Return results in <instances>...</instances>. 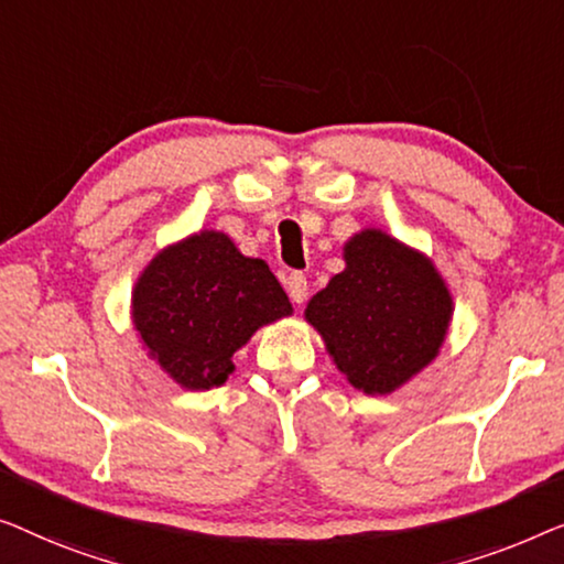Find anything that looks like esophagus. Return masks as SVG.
<instances>
[{
    "label": "esophagus",
    "instance_id": "esophagus-1",
    "mask_svg": "<svg viewBox=\"0 0 564 564\" xmlns=\"http://www.w3.org/2000/svg\"><path fill=\"white\" fill-rule=\"evenodd\" d=\"M285 291H289V296L293 304H304L306 296H308V283H306V275L301 273H291L289 279H285Z\"/></svg>",
    "mask_w": 564,
    "mask_h": 564
}]
</instances>
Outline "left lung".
Wrapping results in <instances>:
<instances>
[{"label":"left lung","mask_w":564,"mask_h":564,"mask_svg":"<svg viewBox=\"0 0 564 564\" xmlns=\"http://www.w3.org/2000/svg\"><path fill=\"white\" fill-rule=\"evenodd\" d=\"M343 258L345 271L308 299L304 319L347 383L393 393L437 360L455 314L449 285L426 252L378 227L355 232Z\"/></svg>","instance_id":"left-lung-1"}]
</instances>
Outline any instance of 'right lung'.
Wrapping results in <instances>:
<instances>
[{"instance_id": "1", "label": "right lung", "mask_w": 564, "mask_h": 564, "mask_svg": "<svg viewBox=\"0 0 564 564\" xmlns=\"http://www.w3.org/2000/svg\"><path fill=\"white\" fill-rule=\"evenodd\" d=\"M293 306L265 260L217 229L165 245L132 285L130 319L148 358L184 391H212L235 372V352Z\"/></svg>"}]
</instances>
